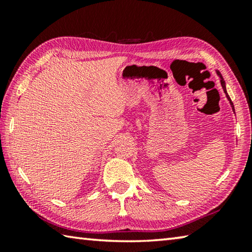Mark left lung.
Instances as JSON below:
<instances>
[{"mask_svg":"<svg viewBox=\"0 0 252 252\" xmlns=\"http://www.w3.org/2000/svg\"><path fill=\"white\" fill-rule=\"evenodd\" d=\"M217 73H218V75L220 76V82H221V85H222V89H223V91H224V93H225V95H227V97H228V100L230 101V104H231V106H232V109L234 110V108H233V103H232V101H231V99H230V96L228 95V93H227V90H225V82L223 81V78H222V75L220 74V72L219 71H217Z\"/></svg>","mask_w":252,"mask_h":252,"instance_id":"obj_1","label":"left lung"}]
</instances>
